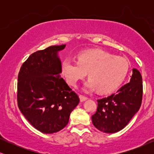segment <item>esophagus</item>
Instances as JSON below:
<instances>
[{
	"label": "esophagus",
	"mask_w": 154,
	"mask_h": 154,
	"mask_svg": "<svg viewBox=\"0 0 154 154\" xmlns=\"http://www.w3.org/2000/svg\"><path fill=\"white\" fill-rule=\"evenodd\" d=\"M79 99H80L81 102H83L88 99V97L84 96V95H79Z\"/></svg>",
	"instance_id": "obj_1"
}]
</instances>
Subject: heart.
<instances>
[{"label":"heart","instance_id":"b5f03b06","mask_svg":"<svg viewBox=\"0 0 154 154\" xmlns=\"http://www.w3.org/2000/svg\"><path fill=\"white\" fill-rule=\"evenodd\" d=\"M78 61L66 58L61 63V72L72 86L89 72L90 79L85 83V91L98 89L100 93H111L124 82L130 65L128 60L102 50L84 51L77 56Z\"/></svg>","mask_w":154,"mask_h":154}]
</instances>
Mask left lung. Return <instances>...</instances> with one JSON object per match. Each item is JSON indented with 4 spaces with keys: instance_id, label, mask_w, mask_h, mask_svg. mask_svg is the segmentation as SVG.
I'll list each match as a JSON object with an SVG mask.
<instances>
[{
    "instance_id": "obj_1",
    "label": "left lung",
    "mask_w": 154,
    "mask_h": 154,
    "mask_svg": "<svg viewBox=\"0 0 154 154\" xmlns=\"http://www.w3.org/2000/svg\"><path fill=\"white\" fill-rule=\"evenodd\" d=\"M142 98V76L138 70L133 69L130 82L116 93L97 100V111L92 116L93 125L106 133L120 131L138 111Z\"/></svg>"
}]
</instances>
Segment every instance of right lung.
I'll return each instance as SVG.
<instances>
[{
  "mask_svg": "<svg viewBox=\"0 0 154 154\" xmlns=\"http://www.w3.org/2000/svg\"><path fill=\"white\" fill-rule=\"evenodd\" d=\"M66 45H53L32 54L19 70L17 103L19 110L43 133L59 132L66 126L79 98L63 78L58 52Z\"/></svg>",
  "mask_w": 154,
  "mask_h": 154,
  "instance_id": "right-lung-1",
  "label": "right lung"
}]
</instances>
